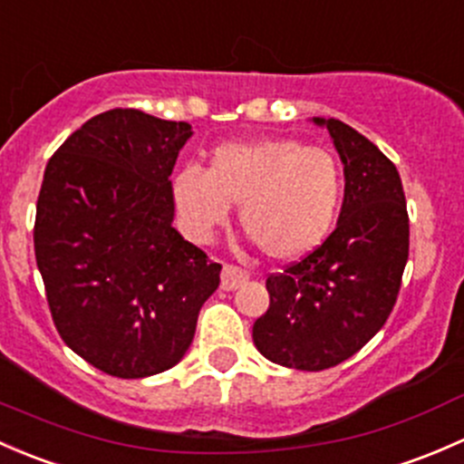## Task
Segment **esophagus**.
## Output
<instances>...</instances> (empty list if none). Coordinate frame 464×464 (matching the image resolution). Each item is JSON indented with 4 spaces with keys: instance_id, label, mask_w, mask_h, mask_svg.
I'll use <instances>...</instances> for the list:
<instances>
[{
    "instance_id": "34e87169",
    "label": "esophagus",
    "mask_w": 464,
    "mask_h": 464,
    "mask_svg": "<svg viewBox=\"0 0 464 464\" xmlns=\"http://www.w3.org/2000/svg\"><path fill=\"white\" fill-rule=\"evenodd\" d=\"M247 279H250V275L246 270H241L237 266H226L221 272V290L230 293V290H237L238 285L246 284Z\"/></svg>"
}]
</instances>
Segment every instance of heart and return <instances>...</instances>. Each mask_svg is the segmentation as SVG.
<instances>
[{
    "instance_id": "1",
    "label": "heart",
    "mask_w": 464,
    "mask_h": 464,
    "mask_svg": "<svg viewBox=\"0 0 464 464\" xmlns=\"http://www.w3.org/2000/svg\"><path fill=\"white\" fill-rule=\"evenodd\" d=\"M342 194L335 156L284 136L223 142L208 169L183 167L171 179L176 212L192 237L209 241L238 205L243 230L275 261L317 250L335 226Z\"/></svg>"
}]
</instances>
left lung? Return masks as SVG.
<instances>
[{
  "instance_id": "8db88e82",
  "label": "left lung",
  "mask_w": 464,
  "mask_h": 464,
  "mask_svg": "<svg viewBox=\"0 0 464 464\" xmlns=\"http://www.w3.org/2000/svg\"><path fill=\"white\" fill-rule=\"evenodd\" d=\"M326 127L343 165L337 227L314 252L266 279L270 308L252 326L266 360L324 371L355 355L384 326L409 259L402 180L380 150L335 118Z\"/></svg>"
}]
</instances>
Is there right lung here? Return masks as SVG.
Instances as JSON below:
<instances>
[{
  "instance_id": "obj_1",
  "label": "right lung",
  "mask_w": 464,
  "mask_h": 464,
  "mask_svg": "<svg viewBox=\"0 0 464 464\" xmlns=\"http://www.w3.org/2000/svg\"><path fill=\"white\" fill-rule=\"evenodd\" d=\"M188 122L138 109L93 116L49 160L35 259L57 333L102 373L138 380L183 360L221 264L174 223L171 169Z\"/></svg>"
}]
</instances>
